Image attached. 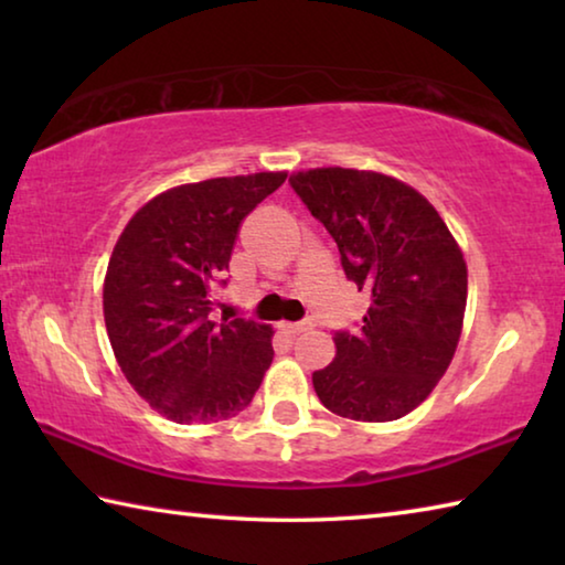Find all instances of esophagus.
Listing matches in <instances>:
<instances>
[{"instance_id": "obj_1", "label": "esophagus", "mask_w": 565, "mask_h": 565, "mask_svg": "<svg viewBox=\"0 0 565 565\" xmlns=\"http://www.w3.org/2000/svg\"><path fill=\"white\" fill-rule=\"evenodd\" d=\"M306 329H309V323H289V321L279 323V331L286 333V337H299V333H303Z\"/></svg>"}]
</instances>
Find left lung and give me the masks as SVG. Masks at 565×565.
I'll return each instance as SVG.
<instances>
[{
	"instance_id": "obj_1",
	"label": "left lung",
	"mask_w": 565,
	"mask_h": 565,
	"mask_svg": "<svg viewBox=\"0 0 565 565\" xmlns=\"http://www.w3.org/2000/svg\"><path fill=\"white\" fill-rule=\"evenodd\" d=\"M291 186L339 246L347 279L371 306L356 333H333L337 359L313 371L321 404L353 420H396L424 404L463 329L468 269L434 204L366 169L294 171Z\"/></svg>"
}]
</instances>
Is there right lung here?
Returning a JSON list of instances; mask_svg holds the SVG:
<instances>
[{"label":"right lung","instance_id":"1","mask_svg":"<svg viewBox=\"0 0 565 565\" xmlns=\"http://www.w3.org/2000/svg\"><path fill=\"white\" fill-rule=\"evenodd\" d=\"M286 171L216 177L161 191L124 226L104 276V323L131 388L177 424L244 411L271 366L274 329L214 321V286L238 226Z\"/></svg>","mask_w":565,"mask_h":565}]
</instances>
